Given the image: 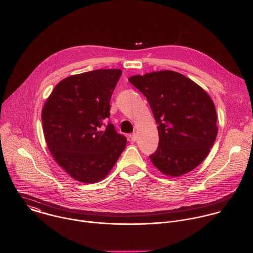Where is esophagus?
Here are the masks:
<instances>
[{"mask_svg":"<svg viewBox=\"0 0 253 253\" xmlns=\"http://www.w3.org/2000/svg\"><path fill=\"white\" fill-rule=\"evenodd\" d=\"M130 139H131L132 142H135V141L137 140V134H136V133L131 134V135H130Z\"/></svg>","mask_w":253,"mask_h":253,"instance_id":"obj_1","label":"esophagus"}]
</instances>
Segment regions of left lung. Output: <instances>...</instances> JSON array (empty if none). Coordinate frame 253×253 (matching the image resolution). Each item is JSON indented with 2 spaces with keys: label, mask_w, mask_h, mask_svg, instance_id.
Masks as SVG:
<instances>
[{
  "label": "left lung",
  "mask_w": 253,
  "mask_h": 253,
  "mask_svg": "<svg viewBox=\"0 0 253 253\" xmlns=\"http://www.w3.org/2000/svg\"><path fill=\"white\" fill-rule=\"evenodd\" d=\"M128 80L146 97L158 124L159 145L149 156L152 164L170 177L192 171L206 158L217 136V115L208 93L169 70Z\"/></svg>",
  "instance_id": "8db88e82"
}]
</instances>
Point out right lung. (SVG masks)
Wrapping results in <instances>:
<instances>
[{"label":"right lung","instance_id":"obj_1","mask_svg":"<svg viewBox=\"0 0 253 253\" xmlns=\"http://www.w3.org/2000/svg\"><path fill=\"white\" fill-rule=\"evenodd\" d=\"M122 75L119 69H100L59 82L42 110L43 132L55 161L82 183H96L110 173L126 146V137L110 116V99Z\"/></svg>","mask_w":253,"mask_h":253}]
</instances>
